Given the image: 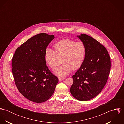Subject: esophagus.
I'll use <instances>...</instances> for the list:
<instances>
[{
	"instance_id": "obj_1",
	"label": "esophagus",
	"mask_w": 124,
	"mask_h": 124,
	"mask_svg": "<svg viewBox=\"0 0 124 124\" xmlns=\"http://www.w3.org/2000/svg\"><path fill=\"white\" fill-rule=\"evenodd\" d=\"M65 78V77H58V79L60 81H61L64 80Z\"/></svg>"
}]
</instances>
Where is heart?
<instances>
[{
  "label": "heart",
  "mask_w": 124,
  "mask_h": 124,
  "mask_svg": "<svg viewBox=\"0 0 124 124\" xmlns=\"http://www.w3.org/2000/svg\"><path fill=\"white\" fill-rule=\"evenodd\" d=\"M55 52L47 49L44 54L46 63L55 69L62 59V64L54 71L59 75H64L72 70H76L82 65L86 54V48L82 41H76L69 39L57 42L54 45Z\"/></svg>",
  "instance_id": "obj_1"
}]
</instances>
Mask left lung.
Wrapping results in <instances>:
<instances>
[{"label": "left lung", "mask_w": 124, "mask_h": 124, "mask_svg": "<svg viewBox=\"0 0 124 124\" xmlns=\"http://www.w3.org/2000/svg\"><path fill=\"white\" fill-rule=\"evenodd\" d=\"M85 44L84 62L72 76L70 91L76 99L85 101L97 96L104 88L111 68V60L106 48L93 38L85 34L78 36Z\"/></svg>", "instance_id": "obj_1"}]
</instances>
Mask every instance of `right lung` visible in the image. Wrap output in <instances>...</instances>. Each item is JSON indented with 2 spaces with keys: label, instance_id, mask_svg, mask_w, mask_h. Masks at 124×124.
Masks as SVG:
<instances>
[{
  "label": "right lung",
  "instance_id": "obj_1",
  "mask_svg": "<svg viewBox=\"0 0 124 124\" xmlns=\"http://www.w3.org/2000/svg\"><path fill=\"white\" fill-rule=\"evenodd\" d=\"M54 38L46 33L37 34L18 47L12 58V74L19 92L37 103L52 96L59 81L44 60L47 47Z\"/></svg>",
  "mask_w": 124,
  "mask_h": 124
}]
</instances>
